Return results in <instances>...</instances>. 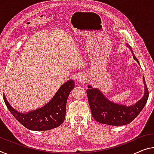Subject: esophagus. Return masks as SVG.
Here are the masks:
<instances>
[{
  "mask_svg": "<svg viewBox=\"0 0 154 154\" xmlns=\"http://www.w3.org/2000/svg\"><path fill=\"white\" fill-rule=\"evenodd\" d=\"M79 80L80 82H84L85 79H84V76H82V75H79Z\"/></svg>",
  "mask_w": 154,
  "mask_h": 154,
  "instance_id": "obj_1",
  "label": "esophagus"
}]
</instances>
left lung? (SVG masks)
Wrapping results in <instances>:
<instances>
[{
	"label": "left lung",
	"instance_id": "8db88e82",
	"mask_svg": "<svg viewBox=\"0 0 154 154\" xmlns=\"http://www.w3.org/2000/svg\"><path fill=\"white\" fill-rule=\"evenodd\" d=\"M126 45L133 53L134 59L140 64L138 59L134 55L131 46L128 43ZM143 82L145 85L143 97L133 106H130L112 102L107 99L99 89L88 86V89L86 90V93L94 119L99 123L109 125H124L131 123L142 111L147 101L149 91L144 77Z\"/></svg>",
	"mask_w": 154,
	"mask_h": 154
}]
</instances>
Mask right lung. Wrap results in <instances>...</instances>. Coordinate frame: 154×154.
<instances>
[{
    "mask_svg": "<svg viewBox=\"0 0 154 154\" xmlns=\"http://www.w3.org/2000/svg\"><path fill=\"white\" fill-rule=\"evenodd\" d=\"M74 87V81L69 80L60 88L47 104L26 114L19 112L12 108L4 94L3 99L12 115L24 127L30 130L45 131L57 128L63 123L68 95Z\"/></svg>",
    "mask_w": 154,
    "mask_h": 154,
    "instance_id": "1",
    "label": "right lung"
}]
</instances>
